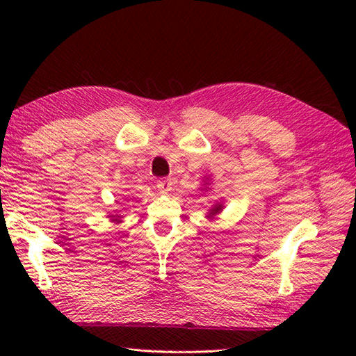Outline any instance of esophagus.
<instances>
[{
  "instance_id": "34e87169",
  "label": "esophagus",
  "mask_w": 356,
  "mask_h": 356,
  "mask_svg": "<svg viewBox=\"0 0 356 356\" xmlns=\"http://www.w3.org/2000/svg\"><path fill=\"white\" fill-rule=\"evenodd\" d=\"M156 186H157V190L161 191V193H166V191H170L171 188H172V180L171 179H161V180H157L156 182Z\"/></svg>"
}]
</instances>
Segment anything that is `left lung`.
Masks as SVG:
<instances>
[{
  "mask_svg": "<svg viewBox=\"0 0 356 356\" xmlns=\"http://www.w3.org/2000/svg\"><path fill=\"white\" fill-rule=\"evenodd\" d=\"M218 208H220V205H218V207H217V208H216V209H214V211H218Z\"/></svg>",
  "mask_w": 356,
  "mask_h": 356,
  "instance_id": "8db88e82",
  "label": "left lung"
}]
</instances>
